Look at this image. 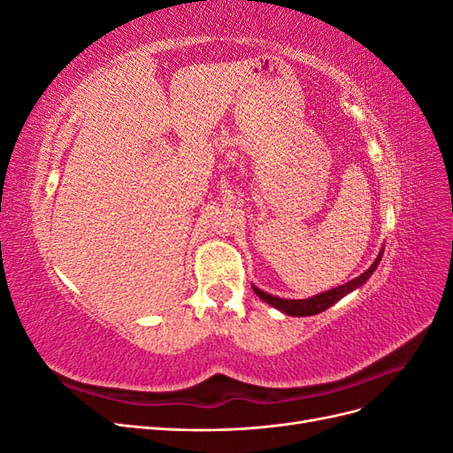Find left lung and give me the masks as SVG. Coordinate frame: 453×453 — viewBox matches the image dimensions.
<instances>
[{"label": "left lung", "instance_id": "8db88e82", "mask_svg": "<svg viewBox=\"0 0 453 453\" xmlns=\"http://www.w3.org/2000/svg\"><path fill=\"white\" fill-rule=\"evenodd\" d=\"M381 255H383V248H381V251L378 253V257H376V260L372 263V266H370L366 272H363L359 278H355V280H351V281H348V283H344V285H340V287H334V289H331V291H325V293L315 295V296H311V298H303V300L280 298V296H273V295H268V293H265V291H260L258 287H255V285H253V291H255V295H257L260 300H265L266 304H270V306H273V308H278L280 311H283V313H287V315H293V318H306V315H315V313L325 311L326 308H331L333 304L338 303L340 298H344L346 295H349L351 291L357 289V287H361L363 283H366V280H368L370 276H372V272L378 268L380 260H381Z\"/></svg>", "mask_w": 453, "mask_h": 453}]
</instances>
